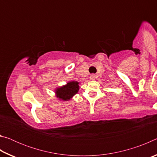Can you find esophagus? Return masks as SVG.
I'll use <instances>...</instances> for the list:
<instances>
[{"instance_id": "esophagus-1", "label": "esophagus", "mask_w": 157, "mask_h": 157, "mask_svg": "<svg viewBox=\"0 0 157 157\" xmlns=\"http://www.w3.org/2000/svg\"><path fill=\"white\" fill-rule=\"evenodd\" d=\"M95 78H96V77H95V75H91V76H90V79H92V80H94V79H95Z\"/></svg>"}]
</instances>
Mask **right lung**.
I'll return each instance as SVG.
<instances>
[{
	"label": "right lung",
	"mask_w": 157,
	"mask_h": 157,
	"mask_svg": "<svg viewBox=\"0 0 157 157\" xmlns=\"http://www.w3.org/2000/svg\"><path fill=\"white\" fill-rule=\"evenodd\" d=\"M79 82L77 81H70L65 85L59 86L55 89V96L61 101H68L79 91Z\"/></svg>",
	"instance_id": "right-lung-1"
}]
</instances>
